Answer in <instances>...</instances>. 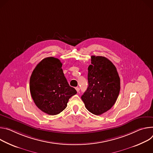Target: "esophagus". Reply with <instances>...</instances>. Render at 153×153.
Segmentation results:
<instances>
[{
	"label": "esophagus",
	"instance_id": "obj_1",
	"mask_svg": "<svg viewBox=\"0 0 153 153\" xmlns=\"http://www.w3.org/2000/svg\"><path fill=\"white\" fill-rule=\"evenodd\" d=\"M75 89H76V91H77V92H78V93H79V88H78V87H76V88H75Z\"/></svg>",
	"mask_w": 153,
	"mask_h": 153
}]
</instances>
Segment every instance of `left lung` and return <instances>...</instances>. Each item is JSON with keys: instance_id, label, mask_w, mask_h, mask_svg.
Returning a JSON list of instances; mask_svg holds the SVG:
<instances>
[{"instance_id": "left-lung-1", "label": "left lung", "mask_w": 153, "mask_h": 153, "mask_svg": "<svg viewBox=\"0 0 153 153\" xmlns=\"http://www.w3.org/2000/svg\"><path fill=\"white\" fill-rule=\"evenodd\" d=\"M88 67V88L81 96L86 108L94 115H101L116 102L120 79L115 66L108 58L92 56Z\"/></svg>"}]
</instances>
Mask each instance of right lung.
I'll list each match as a JSON object with an SVG mask.
<instances>
[{
  "instance_id": "obj_1",
  "label": "right lung",
  "mask_w": 153,
  "mask_h": 153,
  "mask_svg": "<svg viewBox=\"0 0 153 153\" xmlns=\"http://www.w3.org/2000/svg\"><path fill=\"white\" fill-rule=\"evenodd\" d=\"M62 65L58 58H45L36 66L30 79L34 102L42 112L51 115L65 109L69 98L77 93L68 83Z\"/></svg>"
}]
</instances>
